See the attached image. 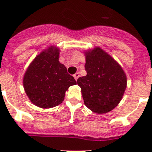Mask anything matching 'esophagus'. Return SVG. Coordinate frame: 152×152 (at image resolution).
Instances as JSON below:
<instances>
[{"label": "esophagus", "mask_w": 152, "mask_h": 152, "mask_svg": "<svg viewBox=\"0 0 152 152\" xmlns=\"http://www.w3.org/2000/svg\"><path fill=\"white\" fill-rule=\"evenodd\" d=\"M73 77H74V79H76V80H77V79H78V78L79 77V73H75V74L73 75Z\"/></svg>", "instance_id": "34e87169"}]
</instances>
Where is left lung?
<instances>
[{
  "instance_id": "left-lung-1",
  "label": "left lung",
  "mask_w": 152,
  "mask_h": 152,
  "mask_svg": "<svg viewBox=\"0 0 152 152\" xmlns=\"http://www.w3.org/2000/svg\"><path fill=\"white\" fill-rule=\"evenodd\" d=\"M87 75L77 79L84 103L97 114L107 113L118 106L127 88L124 69L101 48L84 52Z\"/></svg>"
}]
</instances>
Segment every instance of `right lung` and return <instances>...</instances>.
I'll return each instance as SVG.
<instances>
[{
	"label": "right lung",
	"mask_w": 152,
	"mask_h": 152,
	"mask_svg": "<svg viewBox=\"0 0 152 152\" xmlns=\"http://www.w3.org/2000/svg\"><path fill=\"white\" fill-rule=\"evenodd\" d=\"M59 54L58 47L49 46L35 57L24 75L25 93L31 103L40 108L58 106L69 86L76 84L66 66L59 61Z\"/></svg>",
	"instance_id": "1"
}]
</instances>
